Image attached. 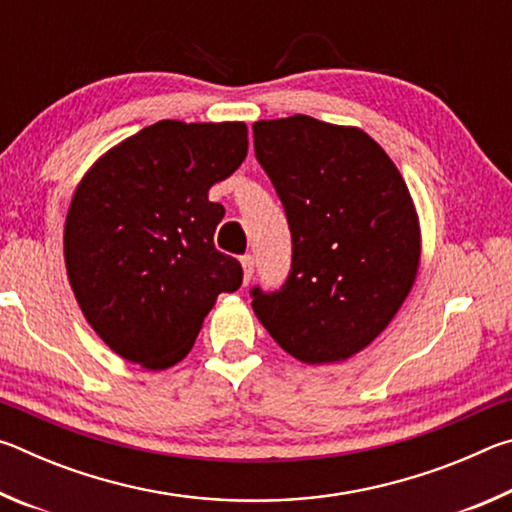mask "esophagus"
I'll return each mask as SVG.
<instances>
[{
	"label": "esophagus",
	"instance_id": "1",
	"mask_svg": "<svg viewBox=\"0 0 512 512\" xmlns=\"http://www.w3.org/2000/svg\"><path fill=\"white\" fill-rule=\"evenodd\" d=\"M241 266H244V284H248L250 280H253V273H255V259H253V255L241 257Z\"/></svg>",
	"mask_w": 512,
	"mask_h": 512
}]
</instances>
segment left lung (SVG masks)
<instances>
[{
  "label": "left lung",
  "mask_w": 512,
  "mask_h": 512,
  "mask_svg": "<svg viewBox=\"0 0 512 512\" xmlns=\"http://www.w3.org/2000/svg\"><path fill=\"white\" fill-rule=\"evenodd\" d=\"M255 155L287 212L291 273L253 309L309 366L354 357L384 332L420 266V221L402 173L368 133L307 115L253 124Z\"/></svg>",
  "instance_id": "1"
}]
</instances>
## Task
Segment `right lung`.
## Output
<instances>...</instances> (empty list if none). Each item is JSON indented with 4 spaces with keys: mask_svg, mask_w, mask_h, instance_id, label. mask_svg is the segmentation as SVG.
<instances>
[{
    "mask_svg": "<svg viewBox=\"0 0 512 512\" xmlns=\"http://www.w3.org/2000/svg\"><path fill=\"white\" fill-rule=\"evenodd\" d=\"M248 153L244 121L162 119L112 146L76 187L65 266L76 302L121 359L164 370L187 357L241 264L214 248L223 205L207 192Z\"/></svg>",
    "mask_w": 512,
    "mask_h": 512,
    "instance_id": "1",
    "label": "right lung"
}]
</instances>
